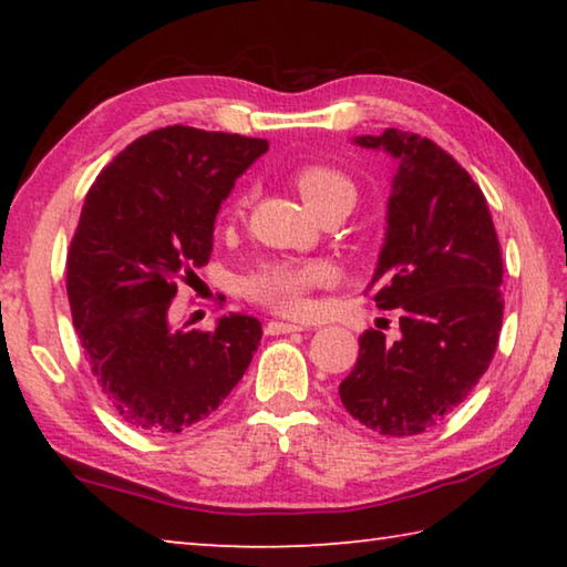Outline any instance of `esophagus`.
I'll list each match as a JSON object with an SVG mask.
<instances>
[{"instance_id":"obj_1","label":"esophagus","mask_w":567,"mask_h":567,"mask_svg":"<svg viewBox=\"0 0 567 567\" xmlns=\"http://www.w3.org/2000/svg\"><path fill=\"white\" fill-rule=\"evenodd\" d=\"M302 324H292V322H280V320H270L265 324L267 334H287V332H300Z\"/></svg>"}]
</instances>
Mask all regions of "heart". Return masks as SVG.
Instances as JSON below:
<instances>
[{"mask_svg":"<svg viewBox=\"0 0 567 567\" xmlns=\"http://www.w3.org/2000/svg\"><path fill=\"white\" fill-rule=\"evenodd\" d=\"M292 182L300 192L307 207L320 209L330 203H348L354 205L358 189L352 179L342 175L340 169L328 165H302L295 169ZM245 199L233 207V213H239ZM328 280V267L318 262H265L262 267L247 277L245 290L252 300L262 302L275 312L282 315H300L307 310V290L312 285Z\"/></svg>","mask_w":567,"mask_h":567,"instance_id":"obj_1","label":"heart"}]
</instances>
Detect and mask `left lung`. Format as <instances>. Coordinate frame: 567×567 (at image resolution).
<instances>
[{"instance_id": "1", "label": "left lung", "mask_w": 567, "mask_h": 567, "mask_svg": "<svg viewBox=\"0 0 567 567\" xmlns=\"http://www.w3.org/2000/svg\"><path fill=\"white\" fill-rule=\"evenodd\" d=\"M398 162L375 275L380 310H398L400 338L360 334L340 382L344 410L388 437L437 425L491 364L503 324V255L485 195L433 140L385 130L352 140Z\"/></svg>"}]
</instances>
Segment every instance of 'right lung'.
<instances>
[{
  "instance_id": "obj_1",
  "label": "right lung",
  "mask_w": 567,
  "mask_h": 567,
  "mask_svg": "<svg viewBox=\"0 0 567 567\" xmlns=\"http://www.w3.org/2000/svg\"><path fill=\"white\" fill-rule=\"evenodd\" d=\"M267 140L162 127L124 147L84 197L66 255L72 322L92 378L130 427L177 435L243 380L260 320L229 312L215 330L172 324L179 280L213 255L215 219Z\"/></svg>"
}]
</instances>
